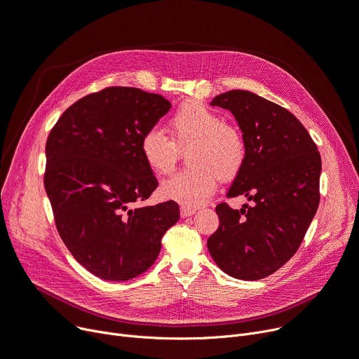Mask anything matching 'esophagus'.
<instances>
[{"label":"esophagus","instance_id":"obj_1","mask_svg":"<svg viewBox=\"0 0 359 359\" xmlns=\"http://www.w3.org/2000/svg\"><path fill=\"white\" fill-rule=\"evenodd\" d=\"M196 213V209L191 208H181V217H189Z\"/></svg>","mask_w":359,"mask_h":359}]
</instances>
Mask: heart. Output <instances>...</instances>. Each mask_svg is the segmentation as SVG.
I'll return each mask as SVG.
<instances>
[{"instance_id":"b5f03b06","label":"heart","mask_w":359,"mask_h":359,"mask_svg":"<svg viewBox=\"0 0 359 359\" xmlns=\"http://www.w3.org/2000/svg\"><path fill=\"white\" fill-rule=\"evenodd\" d=\"M170 133L172 140L158 127H151L139 143L142 159L159 175L169 174L181 150L190 147L187 159L193 166L162 182L163 198L182 208H198L215 194L217 177L229 181L241 172L247 156L244 135L201 102L182 104L170 119Z\"/></svg>"}]
</instances>
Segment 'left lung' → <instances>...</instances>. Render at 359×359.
I'll return each instance as SVG.
<instances>
[{
    "instance_id": "8db88e82",
    "label": "left lung",
    "mask_w": 359,
    "mask_h": 359,
    "mask_svg": "<svg viewBox=\"0 0 359 359\" xmlns=\"http://www.w3.org/2000/svg\"><path fill=\"white\" fill-rule=\"evenodd\" d=\"M210 105L231 111L243 131L247 156L228 197L245 196L252 206L217 204L208 248L226 275L259 280L299 248L320 203L321 158L299 119L259 95L229 90Z\"/></svg>"
}]
</instances>
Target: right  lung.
I'll use <instances>...</instances> for the list:
<instances>
[{
    "label": "right lung",
    "mask_w": 359,
    "mask_h": 359,
    "mask_svg": "<svg viewBox=\"0 0 359 359\" xmlns=\"http://www.w3.org/2000/svg\"><path fill=\"white\" fill-rule=\"evenodd\" d=\"M169 108L158 93L112 86L74 102L48 135L43 184L58 233L100 279L142 275L180 219L175 201L135 206L159 184L142 159L140 137Z\"/></svg>",
    "instance_id": "add662e5"
}]
</instances>
